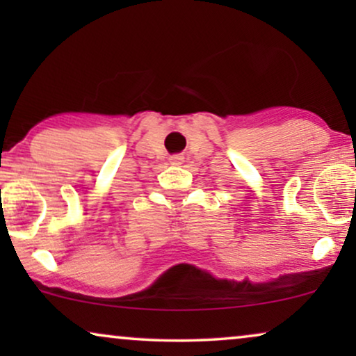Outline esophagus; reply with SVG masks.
Wrapping results in <instances>:
<instances>
[{
    "label": "esophagus",
    "instance_id": "1",
    "mask_svg": "<svg viewBox=\"0 0 356 356\" xmlns=\"http://www.w3.org/2000/svg\"><path fill=\"white\" fill-rule=\"evenodd\" d=\"M183 160H184V157L181 154H175V155H172V157H170V163L175 165V167H178V165L183 163Z\"/></svg>",
    "mask_w": 356,
    "mask_h": 356
}]
</instances>
